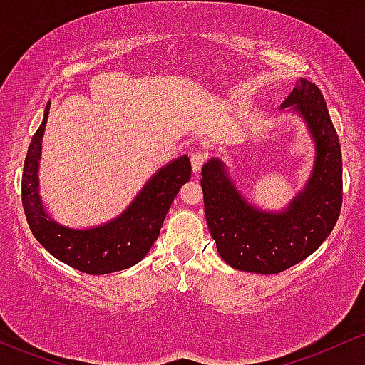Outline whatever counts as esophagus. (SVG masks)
Masks as SVG:
<instances>
[{
	"label": "esophagus",
	"instance_id": "esophagus-1",
	"mask_svg": "<svg viewBox=\"0 0 365 365\" xmlns=\"http://www.w3.org/2000/svg\"><path fill=\"white\" fill-rule=\"evenodd\" d=\"M205 160H207V153L205 152H200V150H196V152L191 153V167H192V173H200L201 167H203Z\"/></svg>",
	"mask_w": 365,
	"mask_h": 365
}]
</instances>
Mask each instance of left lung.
Instances as JSON below:
<instances>
[{"label":"left lung","mask_w":365,"mask_h":365,"mask_svg":"<svg viewBox=\"0 0 365 365\" xmlns=\"http://www.w3.org/2000/svg\"><path fill=\"white\" fill-rule=\"evenodd\" d=\"M297 114L314 143L306 186L284 210H263L235 186L225 162L210 158L201 169L205 215L217 251L229 267L273 275L312 255L331 234L341 208V150L323 93L299 78L280 109Z\"/></svg>","instance_id":"1"}]
</instances>
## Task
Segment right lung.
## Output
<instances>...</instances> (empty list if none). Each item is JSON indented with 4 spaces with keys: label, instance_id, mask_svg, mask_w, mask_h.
<instances>
[{
    "label": "right lung",
    "instance_id": "add662e5",
    "mask_svg": "<svg viewBox=\"0 0 365 365\" xmlns=\"http://www.w3.org/2000/svg\"><path fill=\"white\" fill-rule=\"evenodd\" d=\"M49 107L51 102H47L44 119L29 145L21 175V201L34 237L56 259L88 275L131 268L152 250L170 205L182 184L190 181V158L181 155L160 167L113 220L88 229L63 225L47 213L38 191V165Z\"/></svg>",
    "mask_w": 365,
    "mask_h": 365
}]
</instances>
